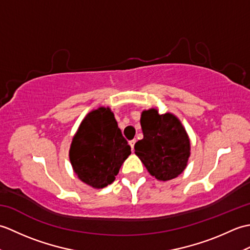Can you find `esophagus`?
Masks as SVG:
<instances>
[{"label": "esophagus", "instance_id": "esophagus-1", "mask_svg": "<svg viewBox=\"0 0 250 250\" xmlns=\"http://www.w3.org/2000/svg\"><path fill=\"white\" fill-rule=\"evenodd\" d=\"M135 140H132V141H129V144H130V146H131V149L133 150L134 149V144H135Z\"/></svg>", "mask_w": 250, "mask_h": 250}]
</instances>
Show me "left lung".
<instances>
[{
	"instance_id": "1",
	"label": "left lung",
	"mask_w": 250,
	"mask_h": 250,
	"mask_svg": "<svg viewBox=\"0 0 250 250\" xmlns=\"http://www.w3.org/2000/svg\"><path fill=\"white\" fill-rule=\"evenodd\" d=\"M141 125L144 137L135 143V155L158 180L176 178L190 157V140L182 122L171 113L160 115L150 108L142 113Z\"/></svg>"
}]
</instances>
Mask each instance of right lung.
Returning <instances> with one entry per match:
<instances>
[{"instance_id":"1","label":"right lung","mask_w":250,"mask_h":250,"mask_svg":"<svg viewBox=\"0 0 250 250\" xmlns=\"http://www.w3.org/2000/svg\"><path fill=\"white\" fill-rule=\"evenodd\" d=\"M130 155L131 147L109 107H99L84 117L70 148L74 172L95 189L113 183Z\"/></svg>"}]
</instances>
